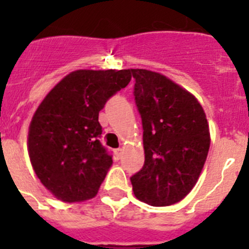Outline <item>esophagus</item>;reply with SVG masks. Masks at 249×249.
<instances>
[{
  "mask_svg": "<svg viewBox=\"0 0 249 249\" xmlns=\"http://www.w3.org/2000/svg\"><path fill=\"white\" fill-rule=\"evenodd\" d=\"M114 152H116V156H117V158L122 157V153H123V149L122 148H117Z\"/></svg>",
  "mask_w": 249,
  "mask_h": 249,
  "instance_id": "esophagus-1",
  "label": "esophagus"
}]
</instances>
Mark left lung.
Returning <instances> with one entry per match:
<instances>
[{"mask_svg": "<svg viewBox=\"0 0 249 249\" xmlns=\"http://www.w3.org/2000/svg\"><path fill=\"white\" fill-rule=\"evenodd\" d=\"M143 127L144 164L131 177L133 193L155 207L182 201L198 181L211 144L197 98L163 74L129 70Z\"/></svg>", "mask_w": 249, "mask_h": 249, "instance_id": "left-lung-1", "label": "left lung"}]
</instances>
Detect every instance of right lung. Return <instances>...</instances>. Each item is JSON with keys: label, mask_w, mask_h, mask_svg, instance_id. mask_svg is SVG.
Listing matches in <instances>:
<instances>
[{"label": "right lung", "mask_w": 249, "mask_h": 249, "mask_svg": "<svg viewBox=\"0 0 249 249\" xmlns=\"http://www.w3.org/2000/svg\"><path fill=\"white\" fill-rule=\"evenodd\" d=\"M129 70H78L59 81L35 112L28 155L37 177L67 203L93 198L112 156L98 138V113L131 81Z\"/></svg>", "instance_id": "obj_1"}]
</instances>
